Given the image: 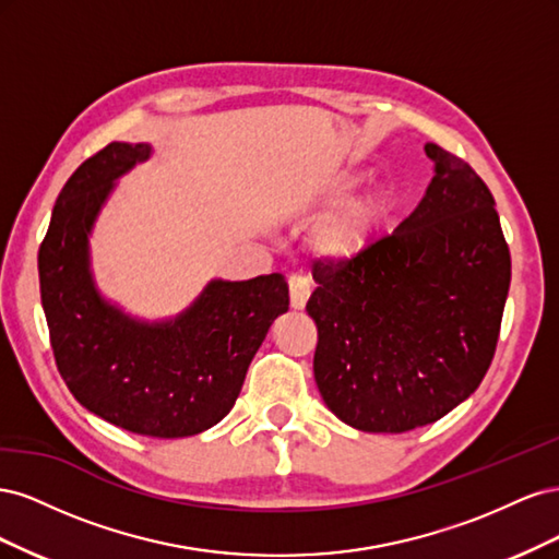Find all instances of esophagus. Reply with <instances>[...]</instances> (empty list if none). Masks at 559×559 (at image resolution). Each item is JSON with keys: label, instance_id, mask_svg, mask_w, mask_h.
<instances>
[{"label": "esophagus", "instance_id": "obj_1", "mask_svg": "<svg viewBox=\"0 0 559 559\" xmlns=\"http://www.w3.org/2000/svg\"><path fill=\"white\" fill-rule=\"evenodd\" d=\"M308 298H310V282H308V277L292 275V277H289V300H292V308H294V310H302V308H306Z\"/></svg>", "mask_w": 559, "mask_h": 559}]
</instances>
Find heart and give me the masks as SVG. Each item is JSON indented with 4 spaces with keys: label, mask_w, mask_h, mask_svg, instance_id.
I'll list each match as a JSON object with an SVG mask.
<instances>
[{
    "label": "heart",
    "mask_w": 559,
    "mask_h": 559,
    "mask_svg": "<svg viewBox=\"0 0 559 559\" xmlns=\"http://www.w3.org/2000/svg\"><path fill=\"white\" fill-rule=\"evenodd\" d=\"M357 183V175H337L321 189L319 202L329 205V202L343 200ZM394 207L396 198L386 186H373V189L347 198L314 226L310 235L314 253L333 263H352L366 257L380 240Z\"/></svg>",
    "instance_id": "b5f03b06"
}]
</instances>
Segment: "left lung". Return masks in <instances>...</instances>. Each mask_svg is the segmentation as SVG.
I'll use <instances>...</instances> for the list:
<instances>
[{
  "instance_id": "obj_1",
  "label": "left lung",
  "mask_w": 559,
  "mask_h": 559,
  "mask_svg": "<svg viewBox=\"0 0 559 559\" xmlns=\"http://www.w3.org/2000/svg\"><path fill=\"white\" fill-rule=\"evenodd\" d=\"M433 179L415 212L352 263L314 265V380L329 411L403 433L466 401L492 364L511 286L495 198L473 167L425 146Z\"/></svg>"
}]
</instances>
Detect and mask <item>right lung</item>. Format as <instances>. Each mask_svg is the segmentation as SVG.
<instances>
[{"mask_svg":"<svg viewBox=\"0 0 559 559\" xmlns=\"http://www.w3.org/2000/svg\"><path fill=\"white\" fill-rule=\"evenodd\" d=\"M151 156L148 144L111 142L67 179L39 247L50 347L74 399L126 431L195 436L222 421L270 324L289 310L280 273L212 280L170 321L134 319L97 292L88 238L118 177Z\"/></svg>","mask_w":559,"mask_h":559,"instance_id":"add662e5","label":"right lung"}]
</instances>
